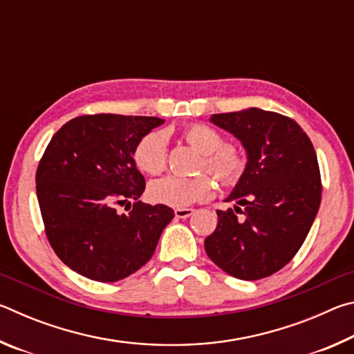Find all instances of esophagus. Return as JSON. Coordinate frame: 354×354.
<instances>
[{
  "mask_svg": "<svg viewBox=\"0 0 354 354\" xmlns=\"http://www.w3.org/2000/svg\"><path fill=\"white\" fill-rule=\"evenodd\" d=\"M194 212H195L194 207H178V209H175V215L178 218H187Z\"/></svg>",
  "mask_w": 354,
  "mask_h": 354,
  "instance_id": "34e87169",
  "label": "esophagus"
}]
</instances>
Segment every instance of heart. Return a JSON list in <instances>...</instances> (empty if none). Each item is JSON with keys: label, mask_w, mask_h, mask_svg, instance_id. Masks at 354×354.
Wrapping results in <instances>:
<instances>
[{"label": "heart", "mask_w": 354, "mask_h": 354, "mask_svg": "<svg viewBox=\"0 0 354 354\" xmlns=\"http://www.w3.org/2000/svg\"><path fill=\"white\" fill-rule=\"evenodd\" d=\"M187 143L203 154L201 169H206L225 185L232 187L241 181L247 170V158L241 148L225 143L223 136L217 129L205 123L189 124L183 131ZM134 162L137 169L147 175H160L167 167V136L162 131H151L137 142L134 148ZM214 179L201 175L183 178L165 176L149 184V200L170 207H187L201 203L214 195Z\"/></svg>", "instance_id": "obj_1"}]
</instances>
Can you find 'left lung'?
<instances>
[{
	"label": "left lung",
	"instance_id": "obj_1",
	"mask_svg": "<svg viewBox=\"0 0 354 354\" xmlns=\"http://www.w3.org/2000/svg\"><path fill=\"white\" fill-rule=\"evenodd\" d=\"M211 122L242 142L248 162L226 200L237 206L217 211L206 253L231 277L267 278L293 259L319 212L322 178L314 145L295 120L257 107L215 113Z\"/></svg>",
	"mask_w": 354,
	"mask_h": 354
}]
</instances>
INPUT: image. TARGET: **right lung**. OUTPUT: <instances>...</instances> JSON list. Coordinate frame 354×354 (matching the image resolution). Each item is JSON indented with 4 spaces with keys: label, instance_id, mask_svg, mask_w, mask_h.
Returning a JSON list of instances; mask_svg holds the SVG:
<instances>
[{
    "label": "right lung",
    "instance_id": "right-lung-1",
    "mask_svg": "<svg viewBox=\"0 0 354 354\" xmlns=\"http://www.w3.org/2000/svg\"><path fill=\"white\" fill-rule=\"evenodd\" d=\"M162 123L158 117L81 115L48 143L35 190L48 242L71 270L115 283L151 259L175 212L139 201L145 178L136 167L134 148ZM118 205L129 214H120Z\"/></svg>",
    "mask_w": 354,
    "mask_h": 354
}]
</instances>
